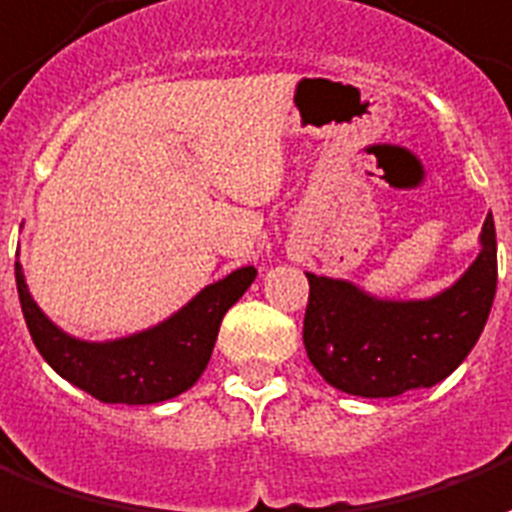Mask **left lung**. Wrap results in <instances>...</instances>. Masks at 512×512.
I'll return each instance as SVG.
<instances>
[{
    "mask_svg": "<svg viewBox=\"0 0 512 512\" xmlns=\"http://www.w3.org/2000/svg\"><path fill=\"white\" fill-rule=\"evenodd\" d=\"M307 359L329 386L353 397H399L451 375L478 343L497 294V232L486 215L480 253L432 299H375L348 280L307 272Z\"/></svg>",
    "mask_w": 512,
    "mask_h": 512,
    "instance_id": "obj_1",
    "label": "left lung"
}]
</instances>
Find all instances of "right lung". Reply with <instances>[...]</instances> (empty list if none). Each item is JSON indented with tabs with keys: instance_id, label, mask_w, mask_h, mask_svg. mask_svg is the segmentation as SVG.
Instances as JSON below:
<instances>
[{
	"instance_id": "add662e5",
	"label": "right lung",
	"mask_w": 512,
	"mask_h": 512,
	"mask_svg": "<svg viewBox=\"0 0 512 512\" xmlns=\"http://www.w3.org/2000/svg\"><path fill=\"white\" fill-rule=\"evenodd\" d=\"M256 278L242 267L199 291L183 310L164 324L110 343H86L61 332L42 313L26 288L15 261V283L23 318L42 359L72 386L107 405H153L188 391L205 372L226 310L248 291Z\"/></svg>"
}]
</instances>
